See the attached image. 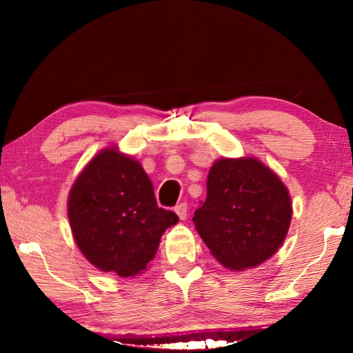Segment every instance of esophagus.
<instances>
[{
    "instance_id": "34e87169",
    "label": "esophagus",
    "mask_w": 353,
    "mask_h": 353,
    "mask_svg": "<svg viewBox=\"0 0 353 353\" xmlns=\"http://www.w3.org/2000/svg\"><path fill=\"white\" fill-rule=\"evenodd\" d=\"M174 212H176L177 216L181 218L182 221H185V219H187V216H188V208H187V204H185V202H182V204L176 205V207H174Z\"/></svg>"
}]
</instances>
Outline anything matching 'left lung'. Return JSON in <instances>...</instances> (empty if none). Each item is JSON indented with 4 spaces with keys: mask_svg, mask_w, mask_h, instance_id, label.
<instances>
[{
    "mask_svg": "<svg viewBox=\"0 0 353 353\" xmlns=\"http://www.w3.org/2000/svg\"><path fill=\"white\" fill-rule=\"evenodd\" d=\"M292 205L280 177L259 159H218L193 223L212 255L230 271L261 265L288 234Z\"/></svg>",
    "mask_w": 353,
    "mask_h": 353,
    "instance_id": "left-lung-1",
    "label": "left lung"
}]
</instances>
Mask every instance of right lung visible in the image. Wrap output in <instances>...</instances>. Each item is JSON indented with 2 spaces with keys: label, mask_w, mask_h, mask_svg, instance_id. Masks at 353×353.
Here are the masks:
<instances>
[{
  "label": "right lung",
  "mask_w": 353,
  "mask_h": 353,
  "mask_svg": "<svg viewBox=\"0 0 353 353\" xmlns=\"http://www.w3.org/2000/svg\"><path fill=\"white\" fill-rule=\"evenodd\" d=\"M68 219L83 256L119 277L145 271L163 232L179 221L157 205L139 160L118 148L103 149L77 176L68 194Z\"/></svg>",
  "instance_id": "1"
}]
</instances>
